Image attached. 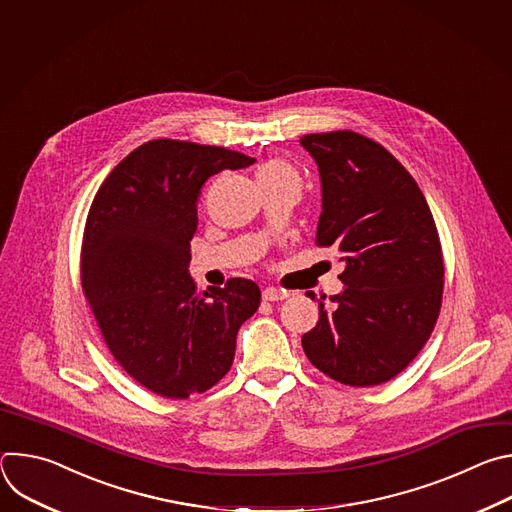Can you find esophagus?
Wrapping results in <instances>:
<instances>
[{
  "mask_svg": "<svg viewBox=\"0 0 512 512\" xmlns=\"http://www.w3.org/2000/svg\"><path fill=\"white\" fill-rule=\"evenodd\" d=\"M287 296H289L287 291L277 289V287H265V289H263V300H265V302H281V300H285Z\"/></svg>",
  "mask_w": 512,
  "mask_h": 512,
  "instance_id": "esophagus-1",
  "label": "esophagus"
}]
</instances>
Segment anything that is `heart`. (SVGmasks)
Returning a JSON list of instances; mask_svg holds the SVG:
<instances>
[{
	"instance_id": "1",
	"label": "heart",
	"mask_w": 512,
	"mask_h": 512,
	"mask_svg": "<svg viewBox=\"0 0 512 512\" xmlns=\"http://www.w3.org/2000/svg\"><path fill=\"white\" fill-rule=\"evenodd\" d=\"M257 182L259 184H283V182L300 184V174L287 160L269 158L257 168Z\"/></svg>"
}]
</instances>
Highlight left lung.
<instances>
[{"label": "left lung", "mask_w": 512, "mask_h": 512, "mask_svg": "<svg viewBox=\"0 0 512 512\" xmlns=\"http://www.w3.org/2000/svg\"><path fill=\"white\" fill-rule=\"evenodd\" d=\"M300 143L322 182L316 243L334 245L344 263V289L330 296L332 304L320 298L318 324L302 336L304 352L338 383L381 385L417 356L442 308L444 259L431 210L411 174L377 141L330 131Z\"/></svg>", "instance_id": "1"}]
</instances>
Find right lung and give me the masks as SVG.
Segmentation results:
<instances>
[{"label":"right lung","mask_w":512,"mask_h":512,"mask_svg":"<svg viewBox=\"0 0 512 512\" xmlns=\"http://www.w3.org/2000/svg\"><path fill=\"white\" fill-rule=\"evenodd\" d=\"M253 162L216 145L154 139L95 194L81 251L85 296L115 360L156 395L186 399L221 381L241 324L259 308L251 279L196 294L188 273L204 182Z\"/></svg>","instance_id":"obj_1"}]
</instances>
